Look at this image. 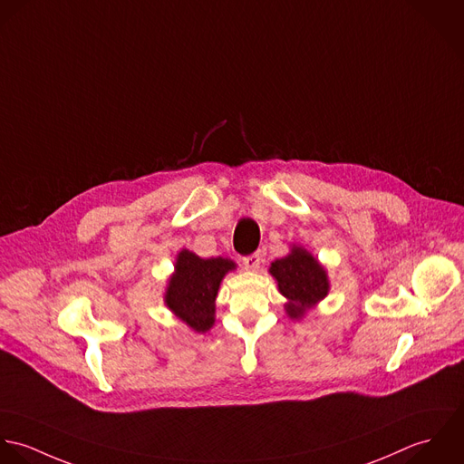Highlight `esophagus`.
I'll return each mask as SVG.
<instances>
[{
  "label": "esophagus",
  "mask_w": 464,
  "mask_h": 464,
  "mask_svg": "<svg viewBox=\"0 0 464 464\" xmlns=\"http://www.w3.org/2000/svg\"><path fill=\"white\" fill-rule=\"evenodd\" d=\"M260 264H262V253H253V255H249V256L244 258V266H246V269H249V271L260 269Z\"/></svg>",
  "instance_id": "34e87169"
}]
</instances>
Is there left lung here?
Returning <instances> with one entry per match:
<instances>
[{"label": "left lung", "mask_w": 464, "mask_h": 464, "mask_svg": "<svg viewBox=\"0 0 464 464\" xmlns=\"http://www.w3.org/2000/svg\"><path fill=\"white\" fill-rule=\"evenodd\" d=\"M269 275L276 279L279 294L286 297L285 312L292 321H301L330 292L324 266L303 246H290V253L275 260Z\"/></svg>", "instance_id": "8db88e82"}]
</instances>
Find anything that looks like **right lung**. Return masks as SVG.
Returning <instances> with one entry per match:
<instances>
[{
	"mask_svg": "<svg viewBox=\"0 0 464 464\" xmlns=\"http://www.w3.org/2000/svg\"><path fill=\"white\" fill-rule=\"evenodd\" d=\"M235 269L237 264L231 258H200L189 249H181L163 294L167 308L195 334H206L215 324L220 283Z\"/></svg>",
	"mask_w": 464,
	"mask_h": 464,
	"instance_id": "add662e5",
	"label": "right lung"
}]
</instances>
